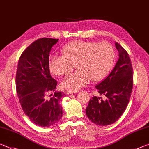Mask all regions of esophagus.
<instances>
[{"instance_id": "1", "label": "esophagus", "mask_w": 149, "mask_h": 149, "mask_svg": "<svg viewBox=\"0 0 149 149\" xmlns=\"http://www.w3.org/2000/svg\"><path fill=\"white\" fill-rule=\"evenodd\" d=\"M79 91H75V90H68L66 91L67 94H76Z\"/></svg>"}]
</instances>
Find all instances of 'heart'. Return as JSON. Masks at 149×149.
<instances>
[{
  "label": "heart",
  "mask_w": 149,
  "mask_h": 149,
  "mask_svg": "<svg viewBox=\"0 0 149 149\" xmlns=\"http://www.w3.org/2000/svg\"><path fill=\"white\" fill-rule=\"evenodd\" d=\"M62 56H51L49 68L53 75L68 74L77 70L61 83L63 87L77 91L88 84L100 81L107 76L114 64L115 49L109 43L91 41H74L61 50Z\"/></svg>",
  "instance_id": "obj_1"
}]
</instances>
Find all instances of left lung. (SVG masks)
Returning <instances> with one entry per match:
<instances>
[{"label": "left lung", "instance_id": "8db88e82", "mask_svg": "<svg viewBox=\"0 0 149 149\" xmlns=\"http://www.w3.org/2000/svg\"><path fill=\"white\" fill-rule=\"evenodd\" d=\"M118 60L111 72L96 85L105 100L93 96L86 108V115L91 122L99 126L115 123L126 110L133 88V69L127 51L118 43Z\"/></svg>", "mask_w": 149, "mask_h": 149}]
</instances>
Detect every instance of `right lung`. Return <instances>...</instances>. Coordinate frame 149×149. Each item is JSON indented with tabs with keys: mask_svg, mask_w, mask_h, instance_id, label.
Returning <instances> with one entry per match:
<instances>
[{
	"mask_svg": "<svg viewBox=\"0 0 149 149\" xmlns=\"http://www.w3.org/2000/svg\"><path fill=\"white\" fill-rule=\"evenodd\" d=\"M58 39L42 38L23 51L18 62L16 91L22 109L32 123L42 127L56 124L63 117L61 105L65 94L55 91L57 82L51 76L49 58ZM54 94L51 98L47 94Z\"/></svg>",
	"mask_w": 149,
	"mask_h": 149,
	"instance_id": "add662e5",
	"label": "right lung"
}]
</instances>
